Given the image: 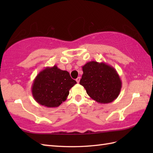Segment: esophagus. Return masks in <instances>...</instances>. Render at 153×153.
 <instances>
[{"label": "esophagus", "instance_id": "34e87169", "mask_svg": "<svg viewBox=\"0 0 153 153\" xmlns=\"http://www.w3.org/2000/svg\"><path fill=\"white\" fill-rule=\"evenodd\" d=\"M80 77H77V78L76 79V82H77V83H79V81H80Z\"/></svg>", "mask_w": 153, "mask_h": 153}]
</instances>
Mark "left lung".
Returning a JSON list of instances; mask_svg holds the SVG:
<instances>
[{"instance_id":"obj_1","label":"left lung","mask_w":153,"mask_h":153,"mask_svg":"<svg viewBox=\"0 0 153 153\" xmlns=\"http://www.w3.org/2000/svg\"><path fill=\"white\" fill-rule=\"evenodd\" d=\"M83 74L79 84L97 102L107 104L117 99L122 81L115 68L105 62L90 61L82 66Z\"/></svg>"}]
</instances>
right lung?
Masks as SVG:
<instances>
[{
  "label": "right lung",
  "instance_id": "right-lung-1",
  "mask_svg": "<svg viewBox=\"0 0 153 153\" xmlns=\"http://www.w3.org/2000/svg\"><path fill=\"white\" fill-rule=\"evenodd\" d=\"M76 83L68 71L60 70L56 65L46 67L33 80L32 95L39 105L55 108L66 100L70 89Z\"/></svg>",
  "mask_w": 153,
  "mask_h": 153
}]
</instances>
